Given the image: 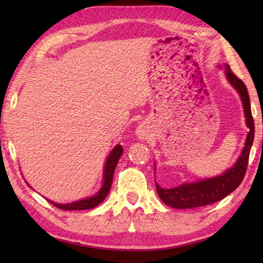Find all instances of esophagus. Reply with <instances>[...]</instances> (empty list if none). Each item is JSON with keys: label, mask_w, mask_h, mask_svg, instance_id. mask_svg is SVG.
<instances>
[{"label": "esophagus", "mask_w": 263, "mask_h": 263, "mask_svg": "<svg viewBox=\"0 0 263 263\" xmlns=\"http://www.w3.org/2000/svg\"><path fill=\"white\" fill-rule=\"evenodd\" d=\"M136 135L139 139H141V140H147V139L152 136V133H150V128L146 123H141V124L138 125L137 127Z\"/></svg>", "instance_id": "1"}]
</instances>
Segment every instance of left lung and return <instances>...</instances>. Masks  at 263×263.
<instances>
[{"label":"left lung","mask_w":263,"mask_h":263,"mask_svg":"<svg viewBox=\"0 0 263 263\" xmlns=\"http://www.w3.org/2000/svg\"><path fill=\"white\" fill-rule=\"evenodd\" d=\"M219 68H221V66H219ZM222 68L225 69L226 79L238 92L239 98L242 100L245 123L249 127L244 147L235 164L231 168H227L224 173H221L220 175L194 182L183 183L181 185L173 189L160 187L159 184L156 183L159 198L163 200L165 204L172 206V208L190 209L218 202L221 199L226 198L228 194H231L234 190H236V187L243 181L245 172H247L250 150L254 140V122L252 111H251L250 97L244 82L233 73L230 65L224 64Z\"/></svg>","instance_id":"obj_1"}]
</instances>
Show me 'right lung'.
<instances>
[{"instance_id": "add662e5", "label": "right lung", "mask_w": 263, "mask_h": 263, "mask_svg": "<svg viewBox=\"0 0 263 263\" xmlns=\"http://www.w3.org/2000/svg\"><path fill=\"white\" fill-rule=\"evenodd\" d=\"M122 154H123V147L121 144H116V146L111 149V152L109 153L108 157L106 159L105 165H104L102 187L98 190V192L91 195V197L78 200L71 203H58L48 199L47 201L62 210H87V209H92L95 206H97L99 203L103 202L106 197H107L111 186V182H113L115 167L117 163H119Z\"/></svg>"}]
</instances>
